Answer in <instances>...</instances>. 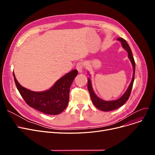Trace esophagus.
Segmentation results:
<instances>
[{
    "label": "esophagus",
    "mask_w": 155,
    "mask_h": 155,
    "mask_svg": "<svg viewBox=\"0 0 155 155\" xmlns=\"http://www.w3.org/2000/svg\"><path fill=\"white\" fill-rule=\"evenodd\" d=\"M84 68V64L82 62H78L76 65V68L79 73H82Z\"/></svg>",
    "instance_id": "1"
}]
</instances>
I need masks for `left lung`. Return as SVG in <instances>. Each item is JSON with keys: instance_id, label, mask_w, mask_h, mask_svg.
<instances>
[{"instance_id": "obj_1", "label": "left lung", "mask_w": 155, "mask_h": 155, "mask_svg": "<svg viewBox=\"0 0 155 155\" xmlns=\"http://www.w3.org/2000/svg\"><path fill=\"white\" fill-rule=\"evenodd\" d=\"M117 40L119 41H120V43L122 44V46L123 47L124 49H125L128 53L129 59L130 60V61H131V62L133 64V78H132L131 84H130V85H129L128 88L127 89L126 92L123 95V96H122L119 99H117L115 101H104V100L100 99L99 97H98L96 95V94L94 93V91L92 87L91 78H88L87 88H88L89 93H90L91 100L97 109H99L102 111L113 110H115L116 109H118L120 107H121L122 105H123L129 98V96L131 92V90H132L134 80L135 61H134V60L133 58V56L132 54V51H131V48H130L126 41L125 39H124L123 38H117Z\"/></svg>"}]
</instances>
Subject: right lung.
<instances>
[{"label": "right lung", "instance_id": "add662e5", "mask_svg": "<svg viewBox=\"0 0 155 155\" xmlns=\"http://www.w3.org/2000/svg\"><path fill=\"white\" fill-rule=\"evenodd\" d=\"M78 74L73 70L60 78L49 90L43 92H34L21 86L13 75L18 90L28 105L49 115H57L67 107L69 92L73 80Z\"/></svg>", "mask_w": 155, "mask_h": 155}]
</instances>
